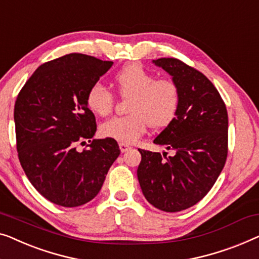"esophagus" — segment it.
<instances>
[{"label": "esophagus", "instance_id": "obj_1", "mask_svg": "<svg viewBox=\"0 0 259 259\" xmlns=\"http://www.w3.org/2000/svg\"><path fill=\"white\" fill-rule=\"evenodd\" d=\"M119 148H120V151L122 153H125L128 151V149H131V146L128 144H125V142H120V144H119Z\"/></svg>", "mask_w": 259, "mask_h": 259}]
</instances>
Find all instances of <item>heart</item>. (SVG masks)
<instances>
[{
	"instance_id": "1",
	"label": "heart",
	"mask_w": 259,
	"mask_h": 259,
	"mask_svg": "<svg viewBox=\"0 0 259 259\" xmlns=\"http://www.w3.org/2000/svg\"><path fill=\"white\" fill-rule=\"evenodd\" d=\"M112 83L127 99L126 115L104 121L100 132L107 138L133 142L149 125L159 130L169 125L178 114L181 103L179 85L170 78L156 79L155 74L140 64H128L114 73ZM86 105L100 117L111 113L114 97L102 84L96 83L86 93Z\"/></svg>"
}]
</instances>
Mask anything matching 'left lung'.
I'll return each instance as SVG.
<instances>
[{"mask_svg": "<svg viewBox=\"0 0 259 259\" xmlns=\"http://www.w3.org/2000/svg\"><path fill=\"white\" fill-rule=\"evenodd\" d=\"M153 63L167 71L181 91L175 119L154 139L175 155L139 149L138 180L149 203L176 212L201 201L222 171L228 155V112L219 91L200 71L176 58Z\"/></svg>", "mask_w": 259, "mask_h": 259, "instance_id": "1", "label": "left lung"}]
</instances>
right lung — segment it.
<instances>
[{
  "label": "right lung",
  "mask_w": 259,
  "mask_h": 259,
  "mask_svg": "<svg viewBox=\"0 0 259 259\" xmlns=\"http://www.w3.org/2000/svg\"><path fill=\"white\" fill-rule=\"evenodd\" d=\"M113 62L69 54L40 65L18 93L14 110L21 166L52 203L78 207L97 196L120 154L112 138L91 139L96 117L86 93ZM90 144L78 152L77 143Z\"/></svg>",
  "instance_id": "add662e5"
}]
</instances>
